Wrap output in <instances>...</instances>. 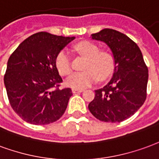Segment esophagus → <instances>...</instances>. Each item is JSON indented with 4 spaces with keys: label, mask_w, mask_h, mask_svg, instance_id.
Returning <instances> with one entry per match:
<instances>
[{
    "label": "esophagus",
    "mask_w": 159,
    "mask_h": 159,
    "mask_svg": "<svg viewBox=\"0 0 159 159\" xmlns=\"http://www.w3.org/2000/svg\"><path fill=\"white\" fill-rule=\"evenodd\" d=\"M72 91H73V93H78V92H82V91H84V90H82V89H73Z\"/></svg>",
    "instance_id": "1"
}]
</instances>
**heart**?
I'll return each mask as SVG.
<instances>
[{
    "mask_svg": "<svg viewBox=\"0 0 159 159\" xmlns=\"http://www.w3.org/2000/svg\"><path fill=\"white\" fill-rule=\"evenodd\" d=\"M75 49L86 57L83 67L84 71L72 75L66 81L68 86L74 89H83L90 86L99 79L105 80L112 75L115 68V60L110 52L99 51V47L96 44L87 40L76 44ZM55 64L58 73L62 76H68L71 74V61L65 50L60 51L57 55Z\"/></svg>",
    "mask_w": 159,
    "mask_h": 159,
    "instance_id": "heart-1",
    "label": "heart"
}]
</instances>
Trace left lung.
I'll use <instances>...</instances> for the list:
<instances>
[{
	"instance_id": "8db88e82",
	"label": "left lung",
	"mask_w": 159,
	"mask_h": 159,
	"mask_svg": "<svg viewBox=\"0 0 159 159\" xmlns=\"http://www.w3.org/2000/svg\"><path fill=\"white\" fill-rule=\"evenodd\" d=\"M91 37L109 46L115 68L109 83L95 91V97L88 107L92 115L101 121L122 122L144 103L148 68L139 46L125 34L104 29L92 34Z\"/></svg>"
}]
</instances>
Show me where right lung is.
Segmentation results:
<instances>
[{
    "label": "right lung",
    "instance_id": "1",
    "mask_svg": "<svg viewBox=\"0 0 159 159\" xmlns=\"http://www.w3.org/2000/svg\"><path fill=\"white\" fill-rule=\"evenodd\" d=\"M75 37L39 32L28 37L8 59L4 84L12 109L24 121L48 125L65 112L70 88L60 89L62 82L55 59Z\"/></svg>",
    "mask_w": 159,
    "mask_h": 159
}]
</instances>
